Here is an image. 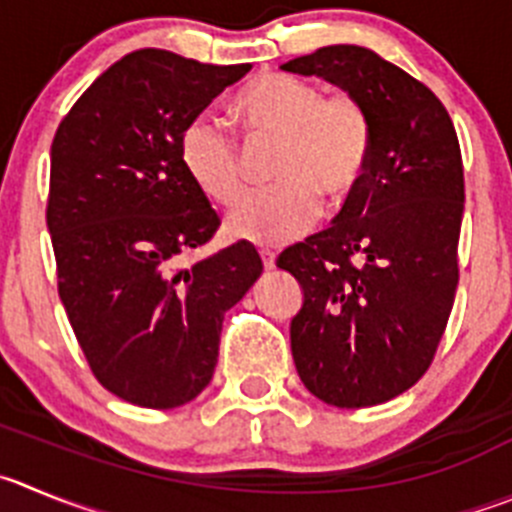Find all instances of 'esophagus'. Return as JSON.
<instances>
[{"mask_svg": "<svg viewBox=\"0 0 512 512\" xmlns=\"http://www.w3.org/2000/svg\"><path fill=\"white\" fill-rule=\"evenodd\" d=\"M260 257H262V265H265V270H272V267H275V252L260 250Z\"/></svg>", "mask_w": 512, "mask_h": 512, "instance_id": "34e87169", "label": "esophagus"}]
</instances>
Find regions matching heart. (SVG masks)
I'll list each match as a JSON object with an SVG mask.
<instances>
[{
    "instance_id": "b5f03b06",
    "label": "heart",
    "mask_w": 512,
    "mask_h": 512,
    "mask_svg": "<svg viewBox=\"0 0 512 512\" xmlns=\"http://www.w3.org/2000/svg\"><path fill=\"white\" fill-rule=\"evenodd\" d=\"M232 118L247 143L278 141L270 179L224 222L232 240L275 247L295 240L321 214L341 207L364 181L374 148L369 111L351 93L323 95L285 73L257 75L237 93ZM179 159L209 202L232 207L245 194V164L232 133L212 116H194L179 136Z\"/></svg>"
}]
</instances>
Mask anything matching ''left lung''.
Wrapping results in <instances>:
<instances>
[{"instance_id": "8db88e82", "label": "left lung", "mask_w": 512, "mask_h": 512, "mask_svg": "<svg viewBox=\"0 0 512 512\" xmlns=\"http://www.w3.org/2000/svg\"><path fill=\"white\" fill-rule=\"evenodd\" d=\"M283 70L341 85L374 126L369 169L333 227L278 257L303 288L290 348L305 389L333 407H374L427 374L450 321L460 141L437 95L366 47H321Z\"/></svg>"}]
</instances>
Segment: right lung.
I'll return each mask as SVG.
<instances>
[{
	"label": "right lung",
	"instance_id": "add662e5",
	"mask_svg": "<svg viewBox=\"0 0 512 512\" xmlns=\"http://www.w3.org/2000/svg\"><path fill=\"white\" fill-rule=\"evenodd\" d=\"M250 68L136 50L75 100L52 138L57 293L95 379L136 407L202 394L224 313L260 278L247 242L181 265L219 229L181 166V128Z\"/></svg>",
	"mask_w": 512,
	"mask_h": 512
}]
</instances>
